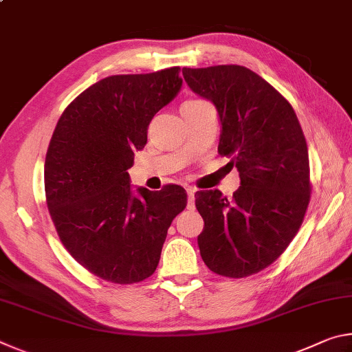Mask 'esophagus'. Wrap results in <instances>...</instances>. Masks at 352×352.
<instances>
[{
    "instance_id": "esophagus-1",
    "label": "esophagus",
    "mask_w": 352,
    "mask_h": 352,
    "mask_svg": "<svg viewBox=\"0 0 352 352\" xmlns=\"http://www.w3.org/2000/svg\"><path fill=\"white\" fill-rule=\"evenodd\" d=\"M186 192H188V210H194V206H195V197H194L195 190L192 188H188Z\"/></svg>"
}]
</instances>
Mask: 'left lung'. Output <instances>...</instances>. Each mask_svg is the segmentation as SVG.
Wrapping results in <instances>:
<instances>
[{"label":"left lung","mask_w":352,"mask_h":352,"mask_svg":"<svg viewBox=\"0 0 352 352\" xmlns=\"http://www.w3.org/2000/svg\"><path fill=\"white\" fill-rule=\"evenodd\" d=\"M190 90L216 105L219 153L241 177L233 199L197 190L204 217L197 237L208 269L228 278L254 275L294 241L311 201L309 153L294 109L281 93L241 65L183 68Z\"/></svg>","instance_id":"left-lung-1"}]
</instances>
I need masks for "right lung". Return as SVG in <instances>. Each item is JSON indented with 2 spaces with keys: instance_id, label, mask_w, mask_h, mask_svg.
<instances>
[{
  "instance_id": "obj_1",
  "label": "right lung",
  "mask_w": 352,
  "mask_h": 352,
  "mask_svg": "<svg viewBox=\"0 0 352 352\" xmlns=\"http://www.w3.org/2000/svg\"><path fill=\"white\" fill-rule=\"evenodd\" d=\"M180 68L119 74L82 91L58 119L45 160L46 205L68 253L115 284L157 270L168 230L186 190L130 188L129 169L144 148L152 118L180 91Z\"/></svg>"
}]
</instances>
